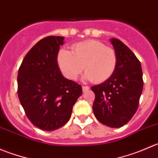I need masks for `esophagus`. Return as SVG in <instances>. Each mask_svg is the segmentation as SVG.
<instances>
[{"label":"esophagus","mask_w":158,"mask_h":158,"mask_svg":"<svg viewBox=\"0 0 158 158\" xmlns=\"http://www.w3.org/2000/svg\"><path fill=\"white\" fill-rule=\"evenodd\" d=\"M89 86H85V85H83L82 86V91L83 92H87V91H89Z\"/></svg>","instance_id":"34e87169"}]
</instances>
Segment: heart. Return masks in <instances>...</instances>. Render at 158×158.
<instances>
[{
    "instance_id": "obj_1",
    "label": "heart",
    "mask_w": 158,
    "mask_h": 158,
    "mask_svg": "<svg viewBox=\"0 0 158 158\" xmlns=\"http://www.w3.org/2000/svg\"><path fill=\"white\" fill-rule=\"evenodd\" d=\"M59 66L67 79L75 80L85 69V78L96 83L107 81L115 71L118 57L115 51L98 40H86L72 46V52L60 49Z\"/></svg>"
}]
</instances>
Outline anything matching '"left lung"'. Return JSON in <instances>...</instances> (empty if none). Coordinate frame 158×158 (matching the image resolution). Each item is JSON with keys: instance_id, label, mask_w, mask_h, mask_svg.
Returning a JSON list of instances; mask_svg holds the SVG:
<instances>
[{"instance_id": "obj_1", "label": "left lung", "mask_w": 158, "mask_h": 158, "mask_svg": "<svg viewBox=\"0 0 158 158\" xmlns=\"http://www.w3.org/2000/svg\"><path fill=\"white\" fill-rule=\"evenodd\" d=\"M111 43L117 54V67L107 81L92 87L95 95L92 109L102 124L120 128L136 112L144 82L141 63L134 52L119 40L113 38Z\"/></svg>"}]
</instances>
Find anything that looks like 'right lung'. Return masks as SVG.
I'll list each match as a JSON object with an SVG mask.
<instances>
[{
    "mask_svg": "<svg viewBox=\"0 0 158 158\" xmlns=\"http://www.w3.org/2000/svg\"><path fill=\"white\" fill-rule=\"evenodd\" d=\"M63 36H49L36 43L19 68L17 94L28 119L42 130L63 127L82 95V86L66 79L57 64Z\"/></svg>",
    "mask_w": 158,
    "mask_h": 158,
    "instance_id": "1",
    "label": "right lung"
}]
</instances>
